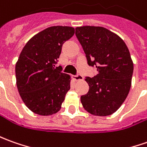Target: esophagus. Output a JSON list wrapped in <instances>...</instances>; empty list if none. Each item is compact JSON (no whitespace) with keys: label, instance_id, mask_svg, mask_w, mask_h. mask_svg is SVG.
<instances>
[{"label":"esophagus","instance_id":"34e87169","mask_svg":"<svg viewBox=\"0 0 147 147\" xmlns=\"http://www.w3.org/2000/svg\"><path fill=\"white\" fill-rule=\"evenodd\" d=\"M72 79H73L74 80H82L84 79V77L80 74H77V75L72 76Z\"/></svg>","mask_w":147,"mask_h":147}]
</instances>
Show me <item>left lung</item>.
<instances>
[{
	"label": "left lung",
	"instance_id": "left-lung-1",
	"mask_svg": "<svg viewBox=\"0 0 147 147\" xmlns=\"http://www.w3.org/2000/svg\"><path fill=\"white\" fill-rule=\"evenodd\" d=\"M76 35L88 64L98 71L85 79L89 90L80 96L82 105L91 114L110 115L122 105L131 87L134 64L128 47L119 36L100 26L76 27Z\"/></svg>",
	"mask_w": 147,
	"mask_h": 147
}]
</instances>
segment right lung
<instances>
[{
  "instance_id": "1",
  "label": "right lung",
  "mask_w": 147,
  "mask_h": 147,
  "mask_svg": "<svg viewBox=\"0 0 147 147\" xmlns=\"http://www.w3.org/2000/svg\"><path fill=\"white\" fill-rule=\"evenodd\" d=\"M74 33L70 26L47 28L29 40L19 55L15 67L17 87L25 105L34 113L51 115L61 109L71 77L55 64L63 44Z\"/></svg>"
}]
</instances>
